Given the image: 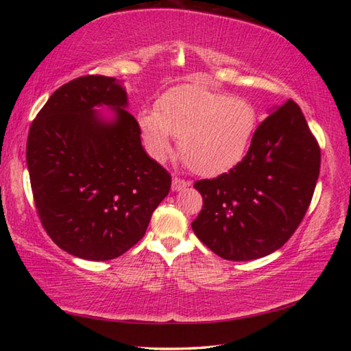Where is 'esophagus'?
Here are the masks:
<instances>
[{
	"instance_id": "esophagus-1",
	"label": "esophagus",
	"mask_w": 351,
	"mask_h": 351,
	"mask_svg": "<svg viewBox=\"0 0 351 351\" xmlns=\"http://www.w3.org/2000/svg\"><path fill=\"white\" fill-rule=\"evenodd\" d=\"M187 186H190V182L186 180H181V178H178V176H175L173 180H171V190H175V192H180V190H182Z\"/></svg>"
}]
</instances>
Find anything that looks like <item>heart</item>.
<instances>
[{
	"mask_svg": "<svg viewBox=\"0 0 351 351\" xmlns=\"http://www.w3.org/2000/svg\"><path fill=\"white\" fill-rule=\"evenodd\" d=\"M139 125L153 158L162 161L181 138V156L195 173H228L247 154L257 130V110L246 99L232 97L201 83L175 86L144 110Z\"/></svg>",
	"mask_w": 351,
	"mask_h": 351,
	"instance_id": "1",
	"label": "heart"
}]
</instances>
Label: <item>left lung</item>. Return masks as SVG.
Returning a JSON list of instances; mask_svg holds the SVG:
<instances>
[{"label":"left lung","instance_id":"1","mask_svg":"<svg viewBox=\"0 0 351 351\" xmlns=\"http://www.w3.org/2000/svg\"><path fill=\"white\" fill-rule=\"evenodd\" d=\"M320 148L294 100L255 130L245 159L228 173L193 184L203 209L195 235L221 258L255 260L280 249L310 207Z\"/></svg>","mask_w":351,"mask_h":351}]
</instances>
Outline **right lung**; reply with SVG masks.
Instances as JSON below:
<instances>
[{"label": "right lung", "mask_w": 351, "mask_h": 351, "mask_svg": "<svg viewBox=\"0 0 351 351\" xmlns=\"http://www.w3.org/2000/svg\"><path fill=\"white\" fill-rule=\"evenodd\" d=\"M110 106L104 119L94 106ZM114 77L83 75L52 94L29 128L26 161L47 235L79 258L105 261L133 247L167 197L171 176L148 156Z\"/></svg>", "instance_id": "add662e5"}]
</instances>
